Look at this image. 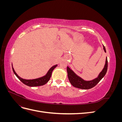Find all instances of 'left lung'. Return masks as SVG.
<instances>
[{"instance_id":"8db88e82","label":"left lung","mask_w":122,"mask_h":122,"mask_svg":"<svg viewBox=\"0 0 122 122\" xmlns=\"http://www.w3.org/2000/svg\"><path fill=\"white\" fill-rule=\"evenodd\" d=\"M103 49L106 52V49L105 47L103 46ZM108 67V61L107 58H106L105 64L104 67L102 70V71L100 73L97 78H95L92 80L90 81H86L82 79L81 77L77 76L76 74L69 67H67V73H68V79L70 81V83L73 86H74L77 88H81V89L84 90H87L90 89V88L94 87L95 86L99 83L103 77H104L107 70Z\"/></svg>"}]
</instances>
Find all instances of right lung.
I'll use <instances>...</instances> for the list:
<instances>
[{
    "label": "right lung",
    "mask_w": 122,
    "mask_h": 122,
    "mask_svg": "<svg viewBox=\"0 0 122 122\" xmlns=\"http://www.w3.org/2000/svg\"><path fill=\"white\" fill-rule=\"evenodd\" d=\"M57 65H56L51 67L49 70V71H48V72L45 76H44L42 77H40V78H39L34 79H29V80L23 79L18 76L16 72L15 71V70L13 67V65H12V69L15 74L16 75V76L17 77V78L19 79L24 84L26 85L27 86L34 87V86H43V85L45 84L47 82H48V81L49 80L50 77L51 76V74H52V72L53 71V70L57 67Z\"/></svg>",
    "instance_id": "obj_1"
}]
</instances>
